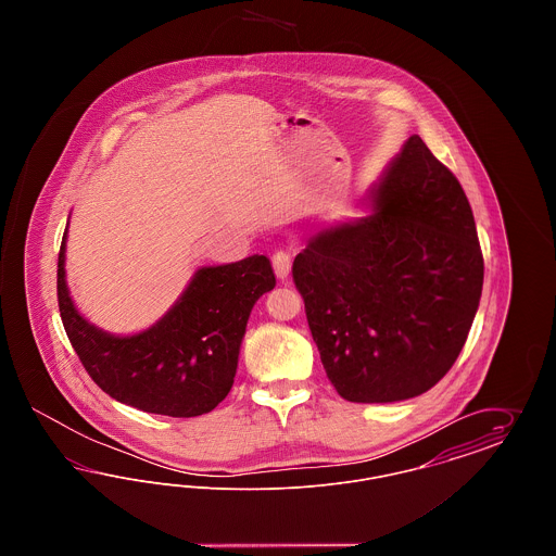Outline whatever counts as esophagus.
Here are the masks:
<instances>
[{"mask_svg":"<svg viewBox=\"0 0 556 556\" xmlns=\"http://www.w3.org/2000/svg\"><path fill=\"white\" fill-rule=\"evenodd\" d=\"M273 268H275V275L283 281V279H288L291 273V254L290 252H286V250H277L275 254H273Z\"/></svg>","mask_w":556,"mask_h":556,"instance_id":"34e87169","label":"esophagus"}]
</instances>
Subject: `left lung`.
<instances>
[{"label": "left lung", "mask_w": 556, "mask_h": 556, "mask_svg": "<svg viewBox=\"0 0 556 556\" xmlns=\"http://www.w3.org/2000/svg\"><path fill=\"white\" fill-rule=\"evenodd\" d=\"M367 206L315 231L291 273L338 394L386 404L421 396L454 365L483 258L463 187L419 135L388 162Z\"/></svg>", "instance_id": "8db88e82"}]
</instances>
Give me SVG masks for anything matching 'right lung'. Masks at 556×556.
Returning <instances> with one entry per match:
<instances>
[{"instance_id":"1","label":"right lung","mask_w":556,"mask_h":556,"mask_svg":"<svg viewBox=\"0 0 556 556\" xmlns=\"http://www.w3.org/2000/svg\"><path fill=\"white\" fill-rule=\"evenodd\" d=\"M66 239L68 225L58 256V306L91 379L108 396L143 413L198 417L216 408L233 386L250 313L277 283L270 261L254 254L200 266L154 325L116 336L77 308L66 283Z\"/></svg>"}]
</instances>
